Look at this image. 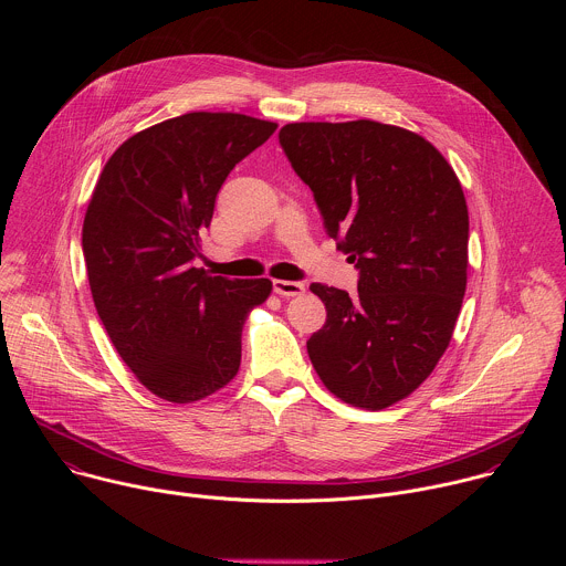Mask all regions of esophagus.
I'll return each mask as SVG.
<instances>
[{
    "label": "esophagus",
    "instance_id": "1",
    "mask_svg": "<svg viewBox=\"0 0 566 566\" xmlns=\"http://www.w3.org/2000/svg\"><path fill=\"white\" fill-rule=\"evenodd\" d=\"M273 291L282 297H297L304 293V284L300 282H291V280H275L273 282Z\"/></svg>",
    "mask_w": 566,
    "mask_h": 566
}]
</instances>
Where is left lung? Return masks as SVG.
<instances>
[{"label":"left lung","mask_w":566,"mask_h":566,"mask_svg":"<svg viewBox=\"0 0 566 566\" xmlns=\"http://www.w3.org/2000/svg\"><path fill=\"white\" fill-rule=\"evenodd\" d=\"M280 143L358 295L311 284L327 322L306 343L325 387L363 410L408 398L446 354L468 282V206L446 156L376 120L289 123Z\"/></svg>","instance_id":"1"}]
</instances>
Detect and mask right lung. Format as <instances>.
I'll return each mask as SVG.
<instances>
[{
	"label": "right lung",
	"instance_id": "1",
	"mask_svg": "<svg viewBox=\"0 0 566 566\" xmlns=\"http://www.w3.org/2000/svg\"><path fill=\"white\" fill-rule=\"evenodd\" d=\"M275 129L247 114L190 112L129 136L98 177L83 223L92 297L118 356L158 398L186 406L239 371L241 329L273 282L190 262L221 184Z\"/></svg>",
	"mask_w": 566,
	"mask_h": 566
}]
</instances>
